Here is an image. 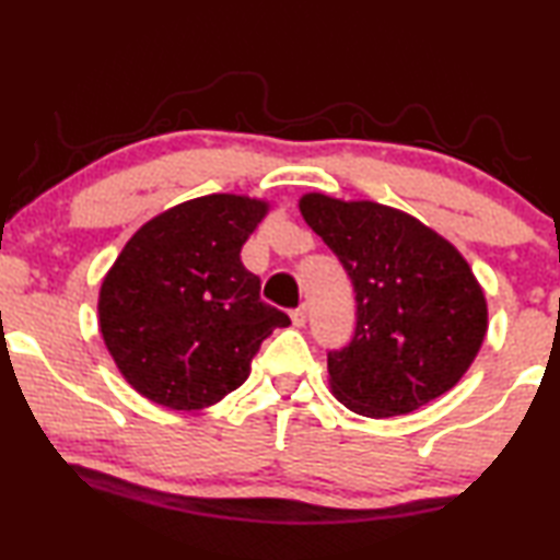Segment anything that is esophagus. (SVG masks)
<instances>
[{
	"mask_svg": "<svg viewBox=\"0 0 560 560\" xmlns=\"http://www.w3.org/2000/svg\"><path fill=\"white\" fill-rule=\"evenodd\" d=\"M306 320H308V311H306V306H299L296 311H291V324L296 326V328L306 326Z\"/></svg>",
	"mask_w": 560,
	"mask_h": 560,
	"instance_id": "34e87169",
	"label": "esophagus"
}]
</instances>
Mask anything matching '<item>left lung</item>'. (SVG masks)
I'll use <instances>...</instances> for the list:
<instances>
[{
    "instance_id": "obj_1",
    "label": "left lung",
    "mask_w": 560,
    "mask_h": 560,
    "mask_svg": "<svg viewBox=\"0 0 560 560\" xmlns=\"http://www.w3.org/2000/svg\"><path fill=\"white\" fill-rule=\"evenodd\" d=\"M299 210L355 289V336L328 353L338 402L383 420L452 390L489 328L485 289L457 246L417 217L373 200L306 192Z\"/></svg>"
}]
</instances>
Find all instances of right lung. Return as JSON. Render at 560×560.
Wrapping results in <instances>:
<instances>
[{
	"mask_svg": "<svg viewBox=\"0 0 560 560\" xmlns=\"http://www.w3.org/2000/svg\"><path fill=\"white\" fill-rule=\"evenodd\" d=\"M269 200L217 192L148 220L98 291L103 343L132 390L170 410H205L236 390L289 316L259 299L242 246Z\"/></svg>",
	"mask_w": 560,
	"mask_h": 560,
	"instance_id": "add662e5",
	"label": "right lung"
}]
</instances>
